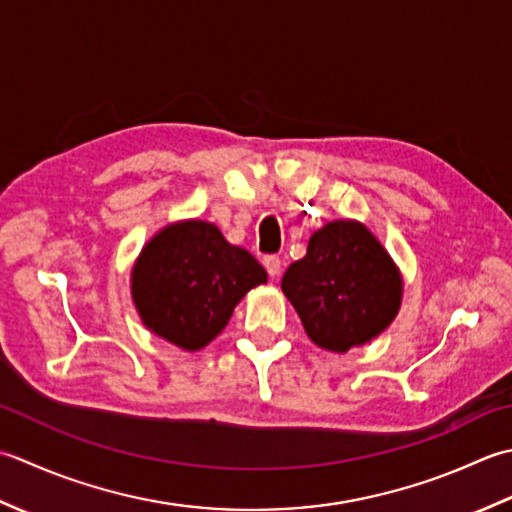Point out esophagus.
I'll use <instances>...</instances> for the list:
<instances>
[{
  "label": "esophagus",
  "mask_w": 512,
  "mask_h": 512,
  "mask_svg": "<svg viewBox=\"0 0 512 512\" xmlns=\"http://www.w3.org/2000/svg\"><path fill=\"white\" fill-rule=\"evenodd\" d=\"M263 265H265L267 274H269L271 278H276V276L280 274V269H283V263H280L278 256H265V258H263Z\"/></svg>",
  "instance_id": "obj_1"
}]
</instances>
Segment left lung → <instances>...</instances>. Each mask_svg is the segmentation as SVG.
<instances>
[{
  "label": "left lung",
  "instance_id": "1",
  "mask_svg": "<svg viewBox=\"0 0 512 512\" xmlns=\"http://www.w3.org/2000/svg\"><path fill=\"white\" fill-rule=\"evenodd\" d=\"M280 287L311 342L336 353L380 336L402 302L400 269L358 221H333L314 232L305 258L289 265Z\"/></svg>",
  "mask_w": 512,
  "mask_h": 512
}]
</instances>
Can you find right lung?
I'll return each instance as SVG.
<instances>
[{
  "label": "right lung",
  "mask_w": 512,
  "mask_h": 512,
  "mask_svg": "<svg viewBox=\"0 0 512 512\" xmlns=\"http://www.w3.org/2000/svg\"><path fill=\"white\" fill-rule=\"evenodd\" d=\"M267 283L263 265L229 245L205 221L163 227L132 267V300L143 325L185 351H198L225 329L249 289Z\"/></svg>",
  "instance_id": "right-lung-1"
}]
</instances>
